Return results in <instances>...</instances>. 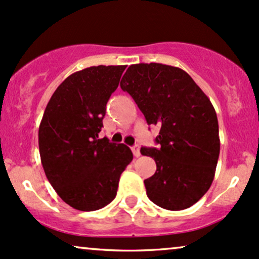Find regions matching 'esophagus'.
Here are the masks:
<instances>
[{
    "label": "esophagus",
    "instance_id": "obj_1",
    "mask_svg": "<svg viewBox=\"0 0 259 259\" xmlns=\"http://www.w3.org/2000/svg\"><path fill=\"white\" fill-rule=\"evenodd\" d=\"M132 151H133V155L136 156V157H139L140 156V148H139V145H135V146H132Z\"/></svg>",
    "mask_w": 259,
    "mask_h": 259
}]
</instances>
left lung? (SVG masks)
<instances>
[{
  "instance_id": "left-lung-1",
  "label": "left lung",
  "mask_w": 259,
  "mask_h": 259,
  "mask_svg": "<svg viewBox=\"0 0 259 259\" xmlns=\"http://www.w3.org/2000/svg\"><path fill=\"white\" fill-rule=\"evenodd\" d=\"M120 86L132 96L148 124L161 127L156 137L159 148L140 149L157 167L144 180L149 199L173 211L192 206L211 186L220 155L211 102L186 72L162 63L130 66Z\"/></svg>"
}]
</instances>
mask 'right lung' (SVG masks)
I'll return each instance as SVG.
<instances>
[{"instance_id":"1","label":"right lung","mask_w":259,"mask_h":259,"mask_svg":"<svg viewBox=\"0 0 259 259\" xmlns=\"http://www.w3.org/2000/svg\"><path fill=\"white\" fill-rule=\"evenodd\" d=\"M126 66H94L66 78L48 102L38 145L48 180L63 202L80 211L108 205L133 159L124 144L98 138L105 105Z\"/></svg>"}]
</instances>
